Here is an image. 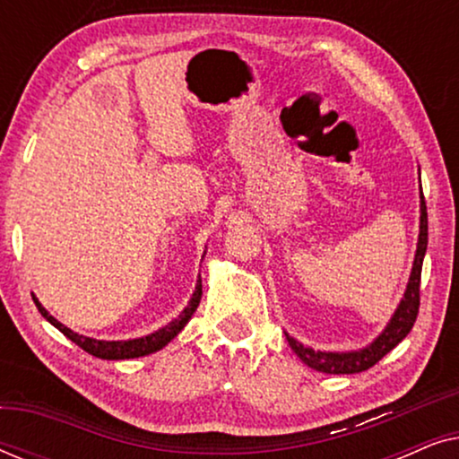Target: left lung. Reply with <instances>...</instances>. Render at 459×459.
Instances as JSON below:
<instances>
[{
	"label": "left lung",
	"instance_id": "left-lung-1",
	"mask_svg": "<svg viewBox=\"0 0 459 459\" xmlns=\"http://www.w3.org/2000/svg\"><path fill=\"white\" fill-rule=\"evenodd\" d=\"M426 247H429V215H426V203L422 187H420V234H418V248L416 259H413L411 275L407 281L405 294L401 303L386 324L382 334L376 338L372 344L366 349L349 351V353H332V351H313L309 347H303L299 341L286 334V341L290 344L294 353L307 366L317 369L324 374H359L366 372L372 366H376L388 351H393L403 338L410 334L418 317L420 309V275H422V261L426 255Z\"/></svg>",
	"mask_w": 459,
	"mask_h": 459
}]
</instances>
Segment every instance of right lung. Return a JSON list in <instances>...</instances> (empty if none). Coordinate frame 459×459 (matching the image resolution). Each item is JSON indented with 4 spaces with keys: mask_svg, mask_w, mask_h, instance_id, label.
<instances>
[{
    "mask_svg": "<svg viewBox=\"0 0 459 459\" xmlns=\"http://www.w3.org/2000/svg\"><path fill=\"white\" fill-rule=\"evenodd\" d=\"M200 297H203V280H200V275H198L196 290H194L190 303H187V307L184 311H181V316L178 319H173L171 324H167L165 328L152 332V334L142 336V338H131V341H96V338L77 334V332L66 328L65 324H60L58 319L49 316V313L46 311V307H43L39 300H37V297H33V300H35L37 309H39L41 316L46 317L48 322L54 325V328H58L62 334H65L66 338H71L74 344H79V347L87 351L90 355L100 357V359H134V357H143V355L156 353V351L167 347V344L171 342L181 330H184V325L190 322L194 311L198 309Z\"/></svg>",
    "mask_w": 459,
    "mask_h": 459,
    "instance_id": "add662e5",
    "label": "right lung"
}]
</instances>
